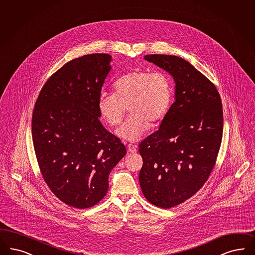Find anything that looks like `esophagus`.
Masks as SVG:
<instances>
[{
	"label": "esophagus",
	"instance_id": "obj_1",
	"mask_svg": "<svg viewBox=\"0 0 255 255\" xmlns=\"http://www.w3.org/2000/svg\"><path fill=\"white\" fill-rule=\"evenodd\" d=\"M128 151H129L130 153H135V152L137 151V145H136V144H133V143H129V144L128 145Z\"/></svg>",
	"mask_w": 255,
	"mask_h": 255
}]
</instances>
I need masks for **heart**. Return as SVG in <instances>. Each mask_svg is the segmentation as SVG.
<instances>
[{
    "instance_id": "b5f03b06",
    "label": "heart",
    "mask_w": 255,
    "mask_h": 255,
    "mask_svg": "<svg viewBox=\"0 0 255 255\" xmlns=\"http://www.w3.org/2000/svg\"><path fill=\"white\" fill-rule=\"evenodd\" d=\"M114 93H102L98 110L112 127L122 122L128 111L130 115L117 130L119 137L136 141L148 130L150 122H159L166 115L172 102V84L164 72L134 70L118 78Z\"/></svg>"
}]
</instances>
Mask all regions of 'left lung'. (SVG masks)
<instances>
[{
	"label": "left lung",
	"mask_w": 255,
	"mask_h": 255,
	"mask_svg": "<svg viewBox=\"0 0 255 255\" xmlns=\"http://www.w3.org/2000/svg\"><path fill=\"white\" fill-rule=\"evenodd\" d=\"M176 83L175 102L160 128L139 144L141 192L157 207H175L193 197L209 179L223 133V110L216 86L188 61L146 55Z\"/></svg>",
	"instance_id": "obj_1"
}]
</instances>
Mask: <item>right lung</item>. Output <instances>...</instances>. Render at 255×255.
Segmentation results:
<instances>
[{
	"label": "right lung",
	"mask_w": 255,
	"mask_h": 255,
	"mask_svg": "<svg viewBox=\"0 0 255 255\" xmlns=\"http://www.w3.org/2000/svg\"><path fill=\"white\" fill-rule=\"evenodd\" d=\"M108 54L77 57L43 85L32 116V138L48 187L71 207H93L104 198L109 175L127 153L99 117L98 98L112 67Z\"/></svg>",
	"instance_id": "obj_1"
}]
</instances>
